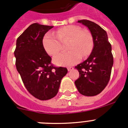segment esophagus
Listing matches in <instances>:
<instances>
[{
    "instance_id": "obj_1",
    "label": "esophagus",
    "mask_w": 128,
    "mask_h": 128,
    "mask_svg": "<svg viewBox=\"0 0 128 128\" xmlns=\"http://www.w3.org/2000/svg\"><path fill=\"white\" fill-rule=\"evenodd\" d=\"M67 69H68V71H71V70H72L74 69V68L72 67V66H68V67L67 68Z\"/></svg>"
}]
</instances>
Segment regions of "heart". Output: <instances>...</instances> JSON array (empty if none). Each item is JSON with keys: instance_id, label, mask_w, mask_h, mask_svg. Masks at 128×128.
<instances>
[{"instance_id": "heart-1", "label": "heart", "mask_w": 128, "mask_h": 128, "mask_svg": "<svg viewBox=\"0 0 128 128\" xmlns=\"http://www.w3.org/2000/svg\"><path fill=\"white\" fill-rule=\"evenodd\" d=\"M56 35L48 32L43 38V46L50 55H55L62 49L61 42L68 40L65 52L54 57L53 62L57 65L70 66L75 64L81 59L88 56L93 48V38L89 31L82 30L80 26L70 25L56 30Z\"/></svg>"}]
</instances>
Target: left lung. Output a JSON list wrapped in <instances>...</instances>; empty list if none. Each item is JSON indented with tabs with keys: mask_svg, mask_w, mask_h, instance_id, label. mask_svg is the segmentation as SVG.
<instances>
[{
	"mask_svg": "<svg viewBox=\"0 0 128 128\" xmlns=\"http://www.w3.org/2000/svg\"><path fill=\"white\" fill-rule=\"evenodd\" d=\"M78 22L89 29L94 48L86 60L75 66L80 72L75 84L81 94L97 96L105 88L110 78L114 64L112 46L106 32L99 25L88 20H78Z\"/></svg>",
	"mask_w": 128,
	"mask_h": 128,
	"instance_id": "obj_1",
	"label": "left lung"
}]
</instances>
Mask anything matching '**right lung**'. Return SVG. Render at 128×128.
<instances>
[{
  "label": "right lung",
  "mask_w": 128,
  "mask_h": 128,
  "mask_svg": "<svg viewBox=\"0 0 128 128\" xmlns=\"http://www.w3.org/2000/svg\"><path fill=\"white\" fill-rule=\"evenodd\" d=\"M53 26L34 23L29 26L16 40L14 52L16 67L24 86L30 94L40 100L56 96L65 67H56L43 46L44 35Z\"/></svg>",
  "instance_id": "obj_1"
}]
</instances>
